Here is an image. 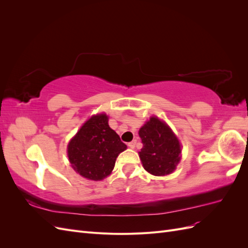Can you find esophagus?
<instances>
[{
  "label": "esophagus",
  "mask_w": 248,
  "mask_h": 248,
  "mask_svg": "<svg viewBox=\"0 0 248 248\" xmlns=\"http://www.w3.org/2000/svg\"><path fill=\"white\" fill-rule=\"evenodd\" d=\"M137 145V140H132L130 142H128V147L131 148V149H134V147H136Z\"/></svg>",
  "instance_id": "1"
}]
</instances>
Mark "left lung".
<instances>
[{"mask_svg":"<svg viewBox=\"0 0 248 248\" xmlns=\"http://www.w3.org/2000/svg\"><path fill=\"white\" fill-rule=\"evenodd\" d=\"M139 134L142 142L140 158L144 169L154 176H166L174 171L180 161L181 146L170 127L152 117Z\"/></svg>","mask_w":248,"mask_h":248,"instance_id":"1","label":"left lung"}]
</instances>
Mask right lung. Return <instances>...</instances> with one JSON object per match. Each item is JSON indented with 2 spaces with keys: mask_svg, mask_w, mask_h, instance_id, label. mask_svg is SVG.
Returning a JSON list of instances; mask_svg holds the SVG:
<instances>
[{
  "mask_svg": "<svg viewBox=\"0 0 248 248\" xmlns=\"http://www.w3.org/2000/svg\"><path fill=\"white\" fill-rule=\"evenodd\" d=\"M127 146L108 126L106 114L90 118L68 145L72 168L89 180L98 181L114 170L118 155Z\"/></svg>",
  "mask_w": 248,
  "mask_h": 248,
  "instance_id": "add662e5",
  "label": "right lung"
}]
</instances>
